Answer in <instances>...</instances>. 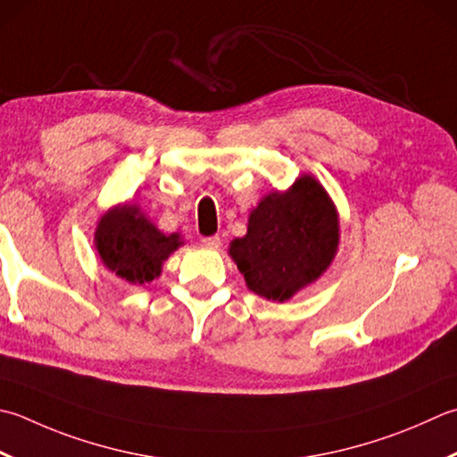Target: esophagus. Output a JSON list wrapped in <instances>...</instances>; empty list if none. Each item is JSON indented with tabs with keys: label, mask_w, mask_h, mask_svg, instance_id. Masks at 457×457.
Here are the masks:
<instances>
[{
	"label": "esophagus",
	"mask_w": 457,
	"mask_h": 457,
	"mask_svg": "<svg viewBox=\"0 0 457 457\" xmlns=\"http://www.w3.org/2000/svg\"><path fill=\"white\" fill-rule=\"evenodd\" d=\"M202 245L208 247V249H220V247H221V239H220L218 236L204 237V239H202Z\"/></svg>",
	"instance_id": "1"
}]
</instances>
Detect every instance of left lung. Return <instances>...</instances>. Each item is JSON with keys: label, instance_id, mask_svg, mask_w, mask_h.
Instances as JSON below:
<instances>
[{"label": "left lung", "instance_id": "8db88e82", "mask_svg": "<svg viewBox=\"0 0 457 457\" xmlns=\"http://www.w3.org/2000/svg\"><path fill=\"white\" fill-rule=\"evenodd\" d=\"M338 212L312 174L263 195L249 212L247 234L229 244V257L249 291L285 303L335 262L341 239Z\"/></svg>", "mask_w": 457, "mask_h": 457}]
</instances>
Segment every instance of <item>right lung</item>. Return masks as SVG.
Returning a JSON list of instances; mask_svg holds the SVG:
<instances>
[{"mask_svg":"<svg viewBox=\"0 0 457 457\" xmlns=\"http://www.w3.org/2000/svg\"><path fill=\"white\" fill-rule=\"evenodd\" d=\"M180 245V234H162L137 204H116L96 221L98 259L130 285H145L160 277L164 262Z\"/></svg>","mask_w":457,"mask_h":457,"instance_id":"1","label":"right lung"}]
</instances>
